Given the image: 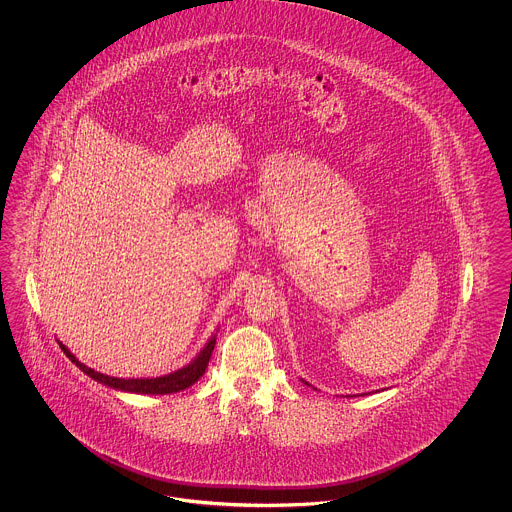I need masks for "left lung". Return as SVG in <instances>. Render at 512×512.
Masks as SVG:
<instances>
[{
  "mask_svg": "<svg viewBox=\"0 0 512 512\" xmlns=\"http://www.w3.org/2000/svg\"><path fill=\"white\" fill-rule=\"evenodd\" d=\"M303 382H305V380H303ZM305 384H307V382H305ZM307 386H311V384H307Z\"/></svg>",
  "mask_w": 512,
  "mask_h": 512,
  "instance_id": "1",
  "label": "left lung"
}]
</instances>
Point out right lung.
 Here are the masks:
<instances>
[{
  "label": "right lung",
  "mask_w": 512,
  "mask_h": 512,
  "mask_svg": "<svg viewBox=\"0 0 512 512\" xmlns=\"http://www.w3.org/2000/svg\"><path fill=\"white\" fill-rule=\"evenodd\" d=\"M215 343H217V334H213L209 338L205 347L197 353V357L190 365L182 366L180 370H174L171 374H165V376H159V378H115V376H107V374H101L98 370L80 363L61 341H59V347L84 374H88L90 378H94L96 382L103 384V386H109L113 390L128 391V393L165 395V393H176V391L186 390V388L194 386L195 382L205 374V368L209 365Z\"/></svg>",
  "instance_id": "obj_1"
}]
</instances>
